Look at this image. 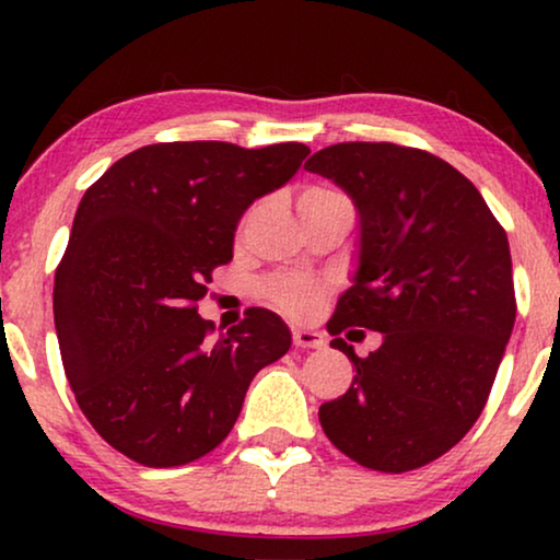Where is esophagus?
I'll return each instance as SVG.
<instances>
[{
	"label": "esophagus",
	"instance_id": "1",
	"mask_svg": "<svg viewBox=\"0 0 560 560\" xmlns=\"http://www.w3.org/2000/svg\"><path fill=\"white\" fill-rule=\"evenodd\" d=\"M293 343L298 349H324L326 341L324 336L313 328H293Z\"/></svg>",
	"mask_w": 560,
	"mask_h": 560
}]
</instances>
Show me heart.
Masks as SVG:
<instances>
[{
	"mask_svg": "<svg viewBox=\"0 0 560 560\" xmlns=\"http://www.w3.org/2000/svg\"><path fill=\"white\" fill-rule=\"evenodd\" d=\"M334 194L336 190L326 188V186H308L301 194V201H308V198H326ZM265 293L275 305H280V308H285L290 313H298V316H305V313H311L313 308H316L318 298H320L316 285H311V282H301V280H290V278L272 280L270 285L265 288Z\"/></svg>",
	"mask_w": 560,
	"mask_h": 560,
	"instance_id": "1",
	"label": "heart"
}]
</instances>
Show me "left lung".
<instances>
[{"mask_svg": "<svg viewBox=\"0 0 560 560\" xmlns=\"http://www.w3.org/2000/svg\"><path fill=\"white\" fill-rule=\"evenodd\" d=\"M305 171L359 213V265L328 334H382L370 357L331 341L357 374L320 405V425L366 469H418L469 433L494 385L517 311L508 234L474 183L425 150L341 142Z\"/></svg>", "mask_w": 560, "mask_h": 560, "instance_id": "1", "label": "left lung"}]
</instances>
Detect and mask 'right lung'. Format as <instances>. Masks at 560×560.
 <instances>
[{
  "mask_svg": "<svg viewBox=\"0 0 560 560\" xmlns=\"http://www.w3.org/2000/svg\"><path fill=\"white\" fill-rule=\"evenodd\" d=\"M301 142H160L117 160L75 211L52 313L75 402L137 464L180 466L219 446L262 366L290 349L267 308L219 341L198 301L257 198L293 178Z\"/></svg>",
  "mask_w": 560,
  "mask_h": 560,
  "instance_id": "1",
  "label": "right lung"
}]
</instances>
